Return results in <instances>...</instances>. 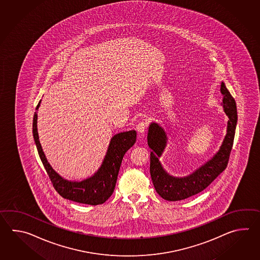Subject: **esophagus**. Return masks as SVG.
<instances>
[{
    "mask_svg": "<svg viewBox=\"0 0 260 260\" xmlns=\"http://www.w3.org/2000/svg\"><path fill=\"white\" fill-rule=\"evenodd\" d=\"M147 127H148V122H147V121H142V122H139L138 125H137V131L139 134H143L146 131Z\"/></svg>",
    "mask_w": 260,
    "mask_h": 260,
    "instance_id": "esophagus-1",
    "label": "esophagus"
}]
</instances>
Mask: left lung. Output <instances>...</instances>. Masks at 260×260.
Returning <instances> with one entry per match:
<instances>
[{
  "label": "left lung",
  "mask_w": 260,
  "mask_h": 260,
  "mask_svg": "<svg viewBox=\"0 0 260 260\" xmlns=\"http://www.w3.org/2000/svg\"><path fill=\"white\" fill-rule=\"evenodd\" d=\"M220 92L223 95L222 105L226 116L229 117L226 137L220 149L213 158L187 177H172L162 168L159 157L166 148V133L156 122L149 124L148 145L152 149L150 152L149 171L155 189L161 198L171 202L187 199L203 191L226 169L235 136L237 108L235 100L223 82L221 83Z\"/></svg>",
  "instance_id": "1"
}]
</instances>
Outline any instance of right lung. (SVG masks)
<instances>
[{"label": "right lung", "mask_w": 260, "mask_h": 260, "mask_svg": "<svg viewBox=\"0 0 260 260\" xmlns=\"http://www.w3.org/2000/svg\"><path fill=\"white\" fill-rule=\"evenodd\" d=\"M40 104L41 100L36 110L39 109ZM32 132L40 158L55 190L65 199L90 205L104 204L111 197L115 188L122 158L137 140V132L135 130L119 133L113 136L100 169L92 177L78 182L63 178L50 166L40 143L37 131V112L34 113Z\"/></svg>", "instance_id": "right-lung-1"}]
</instances>
